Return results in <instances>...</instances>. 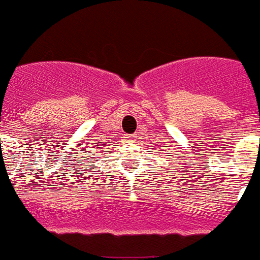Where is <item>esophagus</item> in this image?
<instances>
[{
    "mask_svg": "<svg viewBox=\"0 0 260 260\" xmlns=\"http://www.w3.org/2000/svg\"><path fill=\"white\" fill-rule=\"evenodd\" d=\"M128 140H129V142H135V140H136V138H135V136H129V138H128Z\"/></svg>",
    "mask_w": 260,
    "mask_h": 260,
    "instance_id": "esophagus-1",
    "label": "esophagus"
}]
</instances>
